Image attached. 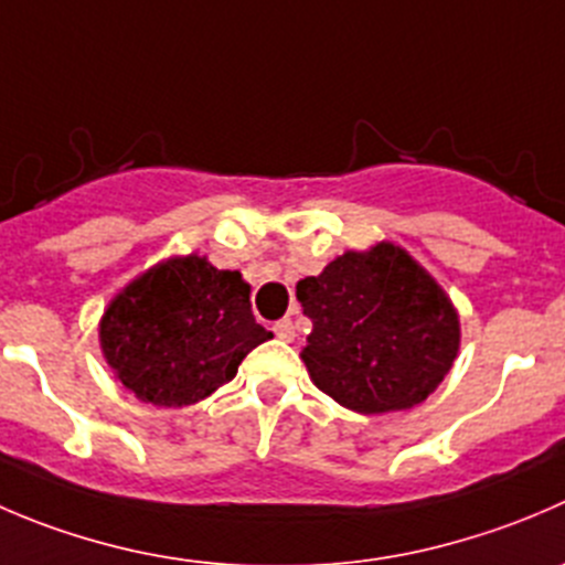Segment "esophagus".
I'll use <instances>...</instances> for the list:
<instances>
[{"label":"esophagus","mask_w":565,"mask_h":565,"mask_svg":"<svg viewBox=\"0 0 565 565\" xmlns=\"http://www.w3.org/2000/svg\"><path fill=\"white\" fill-rule=\"evenodd\" d=\"M273 331H276L278 339H284V342H292L295 339V326L289 317H284V320H278L276 326H273Z\"/></svg>","instance_id":"esophagus-1"}]
</instances>
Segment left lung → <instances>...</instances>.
<instances>
[{
    "label": "left lung",
    "mask_w": 565,
    "mask_h": 565,
    "mask_svg": "<svg viewBox=\"0 0 565 565\" xmlns=\"http://www.w3.org/2000/svg\"><path fill=\"white\" fill-rule=\"evenodd\" d=\"M298 300L311 320L300 353L311 381L359 414L414 408L458 355L456 306L399 245L337 256L298 281Z\"/></svg>",
    "instance_id": "1"
}]
</instances>
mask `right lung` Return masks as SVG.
I'll list each match as a JSON object with an SVG mask.
<instances>
[{
    "label": "right lung",
    "instance_id": "1",
    "mask_svg": "<svg viewBox=\"0 0 565 565\" xmlns=\"http://www.w3.org/2000/svg\"><path fill=\"white\" fill-rule=\"evenodd\" d=\"M273 339L250 311L237 270L204 256H173L109 300L98 342L115 377L151 405H193L237 375L256 344Z\"/></svg>",
    "mask_w": 565,
    "mask_h": 565
}]
</instances>
